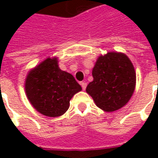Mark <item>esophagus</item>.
I'll list each match as a JSON object with an SVG mask.
<instances>
[{
  "mask_svg": "<svg viewBox=\"0 0 158 158\" xmlns=\"http://www.w3.org/2000/svg\"><path fill=\"white\" fill-rule=\"evenodd\" d=\"M80 85H81V86H82L83 90H85V89H86V86H87V84H86L85 82H81V83H80Z\"/></svg>",
  "mask_w": 158,
  "mask_h": 158,
  "instance_id": "esophagus-1",
  "label": "esophagus"
}]
</instances>
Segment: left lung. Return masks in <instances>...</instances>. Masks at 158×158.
<instances>
[{
    "label": "left lung",
    "mask_w": 158,
    "mask_h": 158,
    "mask_svg": "<svg viewBox=\"0 0 158 158\" xmlns=\"http://www.w3.org/2000/svg\"><path fill=\"white\" fill-rule=\"evenodd\" d=\"M92 76L93 81L87 85L86 92L105 112H113L125 106L135 88V68L123 53L112 52L100 56Z\"/></svg>",
    "instance_id": "left-lung-1"
}]
</instances>
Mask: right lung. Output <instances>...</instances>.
I'll return each instance as SVG.
<instances>
[{"instance_id": "add662e5", "label": "right lung", "mask_w": 158, "mask_h": 158, "mask_svg": "<svg viewBox=\"0 0 158 158\" xmlns=\"http://www.w3.org/2000/svg\"><path fill=\"white\" fill-rule=\"evenodd\" d=\"M82 89L74 77L59 69L57 58H46L30 70L25 79V92L35 109L47 117L67 112L70 100Z\"/></svg>"}]
</instances>
